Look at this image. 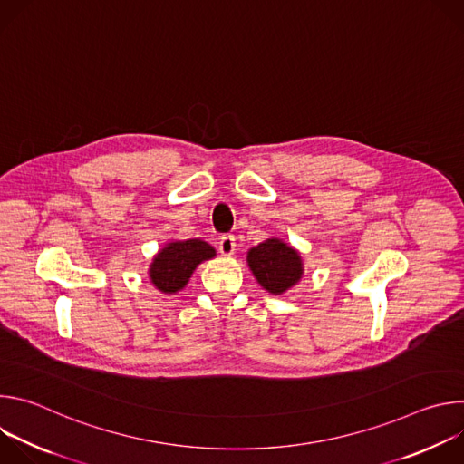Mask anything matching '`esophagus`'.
I'll return each mask as SVG.
<instances>
[{"label": "esophagus", "mask_w": 464, "mask_h": 464, "mask_svg": "<svg viewBox=\"0 0 464 464\" xmlns=\"http://www.w3.org/2000/svg\"><path fill=\"white\" fill-rule=\"evenodd\" d=\"M235 246H237V242H235L233 235H224L218 242V249L224 256H231L235 253Z\"/></svg>", "instance_id": "34e87169"}]
</instances>
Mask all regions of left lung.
I'll use <instances>...</instances> for the list:
<instances>
[{"label":"left lung","instance_id":"left-lung-1","mask_svg":"<svg viewBox=\"0 0 464 464\" xmlns=\"http://www.w3.org/2000/svg\"><path fill=\"white\" fill-rule=\"evenodd\" d=\"M246 260L256 283L272 295L286 294L304 276L301 253L277 237L253 246Z\"/></svg>","mask_w":464,"mask_h":464}]
</instances>
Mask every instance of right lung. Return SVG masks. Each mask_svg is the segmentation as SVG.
<instances>
[{"label": "right lung", "instance_id": "1", "mask_svg": "<svg viewBox=\"0 0 464 464\" xmlns=\"http://www.w3.org/2000/svg\"><path fill=\"white\" fill-rule=\"evenodd\" d=\"M215 256L217 249L200 238L169 240L154 255L149 266V279L161 294H178L188 285L194 270L204 260Z\"/></svg>", "mask_w": 464, "mask_h": 464}]
</instances>
